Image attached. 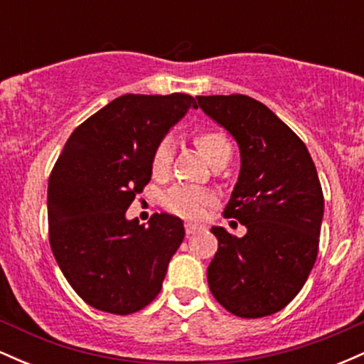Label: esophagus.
I'll return each mask as SVG.
<instances>
[{"label": "esophagus", "mask_w": 364, "mask_h": 364, "mask_svg": "<svg viewBox=\"0 0 364 364\" xmlns=\"http://www.w3.org/2000/svg\"><path fill=\"white\" fill-rule=\"evenodd\" d=\"M198 229H200L198 225L193 224V223H186V224H185V231H186V235H188V236L195 235V232L198 231Z\"/></svg>", "instance_id": "34e87169"}]
</instances>
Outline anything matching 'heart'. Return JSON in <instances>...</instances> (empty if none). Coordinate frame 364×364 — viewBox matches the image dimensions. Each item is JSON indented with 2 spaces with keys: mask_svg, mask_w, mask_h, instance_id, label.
Instances as JSON below:
<instances>
[{
  "mask_svg": "<svg viewBox=\"0 0 364 364\" xmlns=\"http://www.w3.org/2000/svg\"><path fill=\"white\" fill-rule=\"evenodd\" d=\"M195 144L196 147L202 150V154L210 162L212 168H217L224 162L228 164V161L231 159V141L220 129H202L195 135ZM171 161H173V141L164 139L157 144L152 154V161H150L154 176H166L169 173ZM162 203L173 214L188 217V219H196V217L203 214L207 207L214 203V195L195 186L176 185L164 195Z\"/></svg>",
  "mask_w": 364,
  "mask_h": 364,
  "instance_id": "1",
  "label": "heart"
}]
</instances>
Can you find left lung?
I'll list each match as a JSON object with an SVG mask.
<instances>
[{"label": "left lung", "instance_id": "obj_1", "mask_svg": "<svg viewBox=\"0 0 364 364\" xmlns=\"http://www.w3.org/2000/svg\"><path fill=\"white\" fill-rule=\"evenodd\" d=\"M198 106L240 147L241 168L224 215L243 237L214 225L219 248L207 269L210 292L241 318L287 306L306 282L323 219V193L301 139L248 95H196Z\"/></svg>", "mask_w": 364, "mask_h": 364}]
</instances>
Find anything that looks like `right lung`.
<instances>
[{"label":"right lung","mask_w":364,"mask_h":364,"mask_svg":"<svg viewBox=\"0 0 364 364\" xmlns=\"http://www.w3.org/2000/svg\"><path fill=\"white\" fill-rule=\"evenodd\" d=\"M195 106L188 94L121 95L75 128L54 164L49 243L70 286L97 310L129 315L161 292L183 220L154 214L145 225L127 210L150 181L157 144Z\"/></svg>","instance_id":"add662e5"}]
</instances>
